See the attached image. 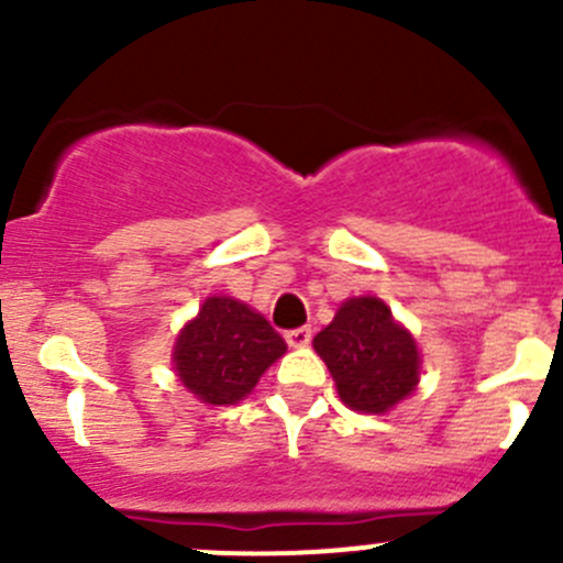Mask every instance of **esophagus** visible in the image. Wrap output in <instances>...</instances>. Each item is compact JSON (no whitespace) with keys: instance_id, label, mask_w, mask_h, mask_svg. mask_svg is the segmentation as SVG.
<instances>
[{"instance_id":"1","label":"esophagus","mask_w":563,"mask_h":563,"mask_svg":"<svg viewBox=\"0 0 563 563\" xmlns=\"http://www.w3.org/2000/svg\"><path fill=\"white\" fill-rule=\"evenodd\" d=\"M313 340V329L310 327H299V329H288L286 332V343L294 345V349H302Z\"/></svg>"}]
</instances>
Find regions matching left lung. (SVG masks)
<instances>
[{"mask_svg": "<svg viewBox=\"0 0 563 563\" xmlns=\"http://www.w3.org/2000/svg\"><path fill=\"white\" fill-rule=\"evenodd\" d=\"M313 349L340 400L360 413H387L419 384V351L411 332L391 318L378 297L345 299Z\"/></svg>", "mask_w": 563, "mask_h": 563, "instance_id": "left-lung-1", "label": "left lung"}]
</instances>
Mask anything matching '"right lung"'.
Segmentation results:
<instances>
[{
  "instance_id": "obj_1",
  "label": "right lung",
  "mask_w": 563,
  "mask_h": 563,
  "mask_svg": "<svg viewBox=\"0 0 563 563\" xmlns=\"http://www.w3.org/2000/svg\"><path fill=\"white\" fill-rule=\"evenodd\" d=\"M286 354V340L264 316L231 297H209L174 343L179 382L209 406H234L266 367Z\"/></svg>"
}]
</instances>
